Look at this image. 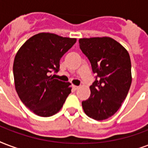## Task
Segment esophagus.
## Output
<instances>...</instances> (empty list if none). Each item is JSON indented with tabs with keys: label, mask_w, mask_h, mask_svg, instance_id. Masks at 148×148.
I'll use <instances>...</instances> for the list:
<instances>
[{
	"label": "esophagus",
	"mask_w": 148,
	"mask_h": 148,
	"mask_svg": "<svg viewBox=\"0 0 148 148\" xmlns=\"http://www.w3.org/2000/svg\"><path fill=\"white\" fill-rule=\"evenodd\" d=\"M72 88H73V89H74V90H77V89L79 88V86H77V85H73V86H72Z\"/></svg>",
	"instance_id": "1"
}]
</instances>
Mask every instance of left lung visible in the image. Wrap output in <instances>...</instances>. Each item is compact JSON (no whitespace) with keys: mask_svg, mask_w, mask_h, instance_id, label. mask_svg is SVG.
Instances as JSON below:
<instances>
[{"mask_svg":"<svg viewBox=\"0 0 148 148\" xmlns=\"http://www.w3.org/2000/svg\"><path fill=\"white\" fill-rule=\"evenodd\" d=\"M79 46L97 74L90 86L91 95L82 101V107L90 118L106 119L118 111L128 94L132 82L130 57L110 37L80 39Z\"/></svg>","mask_w":148,"mask_h":148,"instance_id":"left-lung-1","label":"left lung"}]
</instances>
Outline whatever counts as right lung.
<instances>
[{
    "mask_svg": "<svg viewBox=\"0 0 148 148\" xmlns=\"http://www.w3.org/2000/svg\"><path fill=\"white\" fill-rule=\"evenodd\" d=\"M76 41L42 32L29 38L17 52L13 64L15 89L25 106L37 116L57 113L71 92V83L49 74L58 72L61 57Z\"/></svg>",
    "mask_w": 148,
    "mask_h": 148,
    "instance_id": "1",
    "label": "right lung"
}]
</instances>
